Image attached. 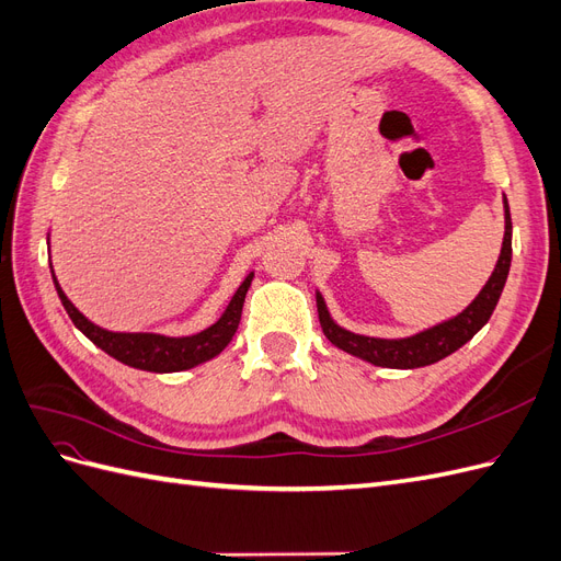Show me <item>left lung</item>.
<instances>
[{
	"mask_svg": "<svg viewBox=\"0 0 561 561\" xmlns=\"http://www.w3.org/2000/svg\"><path fill=\"white\" fill-rule=\"evenodd\" d=\"M503 213H505V233H503L499 262L494 271H491V276L484 283L480 295L474 297L461 313H456L443 322H437V325L410 336H398V339L367 336L339 325V322L330 316V309L325 299H322L320 290H316V307H318L322 332H325V336L336 348H342L355 355V358L377 367L416 369V367H426L447 358V355L468 344L470 339L486 325L503 293V285L507 280V271H511V260H513V219H511V208H507L505 196H503Z\"/></svg>",
	"mask_w": 561,
	"mask_h": 561,
	"instance_id": "1",
	"label": "left lung"
}]
</instances>
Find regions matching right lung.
<instances>
[{"label":"right lung","mask_w":561,"mask_h":561,"mask_svg":"<svg viewBox=\"0 0 561 561\" xmlns=\"http://www.w3.org/2000/svg\"><path fill=\"white\" fill-rule=\"evenodd\" d=\"M50 276H54L58 297L62 301L67 316L72 318L75 328L87 334L98 348H103L107 355H112V358H116L118 363H124L128 367L165 375V371L192 369L201 363L213 360L215 355H219L227 348L231 336L236 334V330H239L243 301L248 295V287L254 278V271H250L245 280L239 285V290L233 293L225 313L219 316L210 328L190 336H165L157 332H112V330L100 328L83 316L70 299H67L54 274V266H50Z\"/></svg>","instance_id":"right-lung-1"}]
</instances>
